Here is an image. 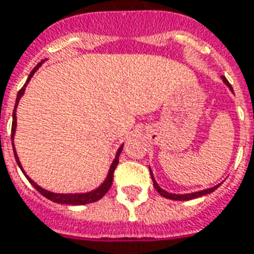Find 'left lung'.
Returning <instances> with one entry per match:
<instances>
[{
	"label": "left lung",
	"mask_w": 254,
	"mask_h": 254,
	"mask_svg": "<svg viewBox=\"0 0 254 254\" xmlns=\"http://www.w3.org/2000/svg\"><path fill=\"white\" fill-rule=\"evenodd\" d=\"M222 80H223V83L226 84L227 87H229V89L233 91V87L230 86V83L227 82V79L225 78V76H222ZM149 171H151V170H149ZM151 176H152V180H153V186H155L156 191H157V192H159L161 196H164V198H167V199H172V200H190V199L199 198V196H203V195L213 192V191H215V190H217L218 187L221 186V185L214 186V187H211V189L202 190V191H198V192H191V194H171V192H167V191H164L163 189H160V186L156 183L155 178H153V175H152V171H151Z\"/></svg>",
	"instance_id": "left-lung-1"
}]
</instances>
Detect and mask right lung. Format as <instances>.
Here are the masks:
<instances>
[{
	"label": "right lung",
	"instance_id": "right-lung-1",
	"mask_svg": "<svg viewBox=\"0 0 254 254\" xmlns=\"http://www.w3.org/2000/svg\"><path fill=\"white\" fill-rule=\"evenodd\" d=\"M43 64V62H40L39 64L35 67V68L32 69L31 74H29V76H28L27 82H25V84L22 86V89L18 91V94H17V98H16V105H14V110H13V122H12V138L14 137V132H16V125H17V118H16V108L17 105H18V101H20V98L22 97V94H24V91H25V87H27L28 82L31 80V78L33 76V74L36 72L37 69H39V67ZM13 145V152H14V159H16L17 164H18V167L21 168V171L24 172V170H22L21 167V163H20V160H18V156H17L16 153V149H14V144L12 142ZM122 146H120V149L117 151V155H116V159L113 160L112 165H110V170H109V174L108 176H106V179H105V182H103L102 185L99 186L98 189L93 190V191H90V192H84V194H55V192H51V191H47V190L41 189L40 186H37L33 180L28 176L25 172H24V175L27 176V179L29 180V183H31L35 189L40 192L43 196H46L47 199H50V200H52V202H55V203H62V204H74V206H80V204H87V203H93V202H97V200H99V199L102 198L103 195L108 192L109 190H110V187H112V183H113V175H114V170L117 168V164H118V157H120V153H121L122 151Z\"/></svg>",
	"mask_w": 254,
	"mask_h": 254
}]
</instances>
